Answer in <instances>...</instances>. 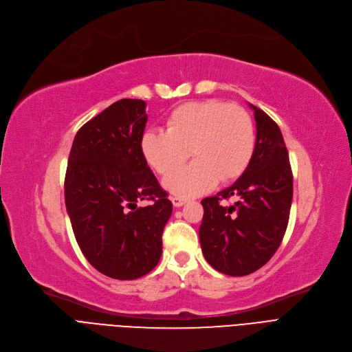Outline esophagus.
Here are the masks:
<instances>
[{
    "label": "esophagus",
    "mask_w": 352,
    "mask_h": 352,
    "mask_svg": "<svg viewBox=\"0 0 352 352\" xmlns=\"http://www.w3.org/2000/svg\"><path fill=\"white\" fill-rule=\"evenodd\" d=\"M170 200H172L175 208H180V206H183L186 201H188L184 197H180V196H173Z\"/></svg>",
    "instance_id": "esophagus-1"
}]
</instances>
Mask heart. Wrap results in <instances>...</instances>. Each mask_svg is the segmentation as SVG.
<instances>
[{
  "instance_id": "1",
  "label": "heart",
  "mask_w": 352,
  "mask_h": 352,
  "mask_svg": "<svg viewBox=\"0 0 352 352\" xmlns=\"http://www.w3.org/2000/svg\"><path fill=\"white\" fill-rule=\"evenodd\" d=\"M256 148L252 116L244 108L214 99L188 102L166 119V132L146 131L140 140L144 160L159 175L177 170L191 152L195 162L164 179L170 193L192 197L237 179Z\"/></svg>"
}]
</instances>
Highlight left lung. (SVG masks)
<instances>
[{"instance_id":"obj_1","label":"left lung","mask_w":352,"mask_h":352,"mask_svg":"<svg viewBox=\"0 0 352 352\" xmlns=\"http://www.w3.org/2000/svg\"><path fill=\"white\" fill-rule=\"evenodd\" d=\"M256 119V148L243 175L216 196L201 200V252L214 270L241 277L270 260L281 244L293 200V173L277 123L250 105ZM234 197V205L221 200Z\"/></svg>"}]
</instances>
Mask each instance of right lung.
<instances>
[{
  "mask_svg": "<svg viewBox=\"0 0 352 352\" xmlns=\"http://www.w3.org/2000/svg\"><path fill=\"white\" fill-rule=\"evenodd\" d=\"M144 108L142 99H120L87 122L75 135L65 175V206L79 249L116 280L153 270L172 216V201L140 149Z\"/></svg>",
  "mask_w": 352,
  "mask_h": 352,
  "instance_id": "1",
  "label": "right lung"
}]
</instances>
